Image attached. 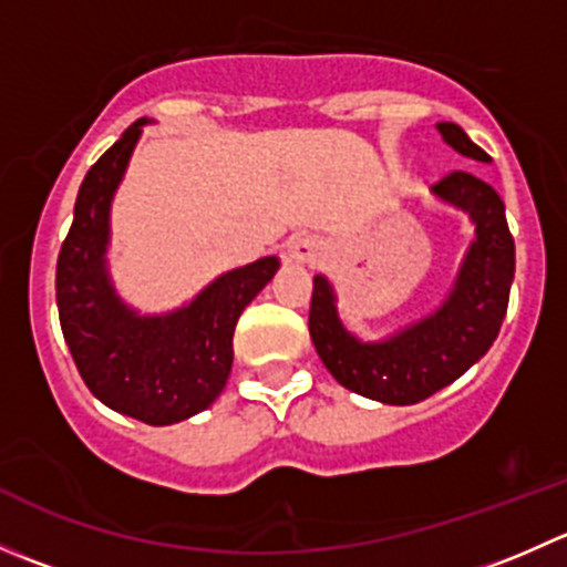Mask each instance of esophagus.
<instances>
[{"label":"esophagus","mask_w":567,"mask_h":567,"mask_svg":"<svg viewBox=\"0 0 567 567\" xmlns=\"http://www.w3.org/2000/svg\"><path fill=\"white\" fill-rule=\"evenodd\" d=\"M323 257V241L318 236H293L288 241V260L312 266Z\"/></svg>","instance_id":"34e87169"}]
</instances>
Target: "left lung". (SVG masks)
<instances>
[{"mask_svg":"<svg viewBox=\"0 0 567 567\" xmlns=\"http://www.w3.org/2000/svg\"><path fill=\"white\" fill-rule=\"evenodd\" d=\"M439 134L453 151L488 164L491 156L474 145L455 123H439ZM433 194L466 210L474 241L461 262L453 290L427 318L394 331L381 342H362L342 326L329 279H312L310 337L320 362L337 384L390 405H411L461 379L494 346L505 320L516 274V244L499 194L472 173H450L433 183Z\"/></svg>","mask_w":567,"mask_h":567,"instance_id":"1","label":"left lung"}]
</instances>
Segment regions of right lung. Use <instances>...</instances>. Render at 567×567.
<instances>
[{"mask_svg": "<svg viewBox=\"0 0 567 567\" xmlns=\"http://www.w3.org/2000/svg\"><path fill=\"white\" fill-rule=\"evenodd\" d=\"M147 120H136L90 167L56 260V307L87 390L125 416L173 425L208 409L233 368V331L244 307L271 282L277 257L221 274L167 316H140L109 279V208Z\"/></svg>", "mask_w": 567, "mask_h": 567, "instance_id": "1", "label": "right lung"}]
</instances>
